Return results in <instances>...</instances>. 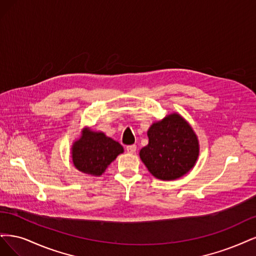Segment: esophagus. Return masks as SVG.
<instances>
[{
	"label": "esophagus",
	"instance_id": "1",
	"mask_svg": "<svg viewBox=\"0 0 256 256\" xmlns=\"http://www.w3.org/2000/svg\"><path fill=\"white\" fill-rule=\"evenodd\" d=\"M126 151L128 153H130V154H134L136 152V146L135 144H132V146H126Z\"/></svg>",
	"mask_w": 256,
	"mask_h": 256
}]
</instances>
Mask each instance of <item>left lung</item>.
<instances>
[{"label":"left lung","instance_id":"left-lung-1","mask_svg":"<svg viewBox=\"0 0 256 256\" xmlns=\"http://www.w3.org/2000/svg\"><path fill=\"white\" fill-rule=\"evenodd\" d=\"M146 134L149 144L140 150L139 156L154 178L173 180L194 167L200 154L199 139L178 112L152 123Z\"/></svg>","mask_w":256,"mask_h":256}]
</instances>
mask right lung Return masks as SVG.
Segmentation results:
<instances>
[{"label":"right lung","instance_id":"obj_1","mask_svg":"<svg viewBox=\"0 0 256 256\" xmlns=\"http://www.w3.org/2000/svg\"><path fill=\"white\" fill-rule=\"evenodd\" d=\"M123 152V146L116 140L106 136L103 132L86 126L71 146V158L78 171L92 176H100Z\"/></svg>","mask_w":256,"mask_h":256}]
</instances>
